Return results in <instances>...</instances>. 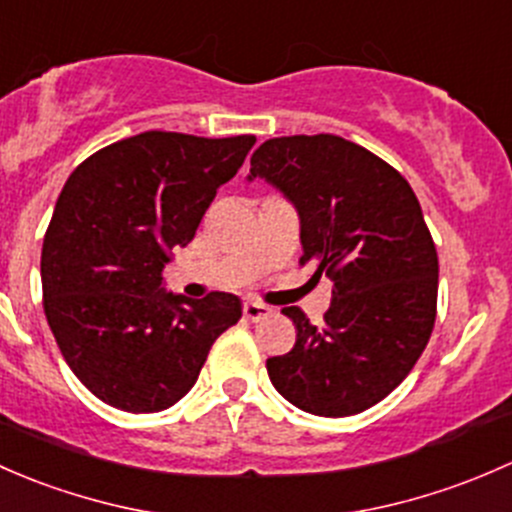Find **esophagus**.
I'll list each match as a JSON object with an SVG mask.
<instances>
[{"instance_id": "1", "label": "esophagus", "mask_w": 512, "mask_h": 512, "mask_svg": "<svg viewBox=\"0 0 512 512\" xmlns=\"http://www.w3.org/2000/svg\"><path fill=\"white\" fill-rule=\"evenodd\" d=\"M273 313V308L271 305H266V303H258V300H246L244 303V318H249V320H263V318H268V315Z\"/></svg>"}]
</instances>
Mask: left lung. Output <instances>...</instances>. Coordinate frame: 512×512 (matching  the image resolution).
Returning <instances> with one entry per match:
<instances>
[{
    "instance_id": "obj_1",
    "label": "left lung",
    "mask_w": 512,
    "mask_h": 512,
    "mask_svg": "<svg viewBox=\"0 0 512 512\" xmlns=\"http://www.w3.org/2000/svg\"><path fill=\"white\" fill-rule=\"evenodd\" d=\"M266 179L300 217V263L333 281L323 325L300 308L291 352L268 357L278 394L318 416L382 402L412 372L436 320L439 256L409 182L337 135L266 140L249 179Z\"/></svg>"
}]
</instances>
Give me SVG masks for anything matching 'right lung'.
Segmentation results:
<instances>
[{
  "mask_svg": "<svg viewBox=\"0 0 512 512\" xmlns=\"http://www.w3.org/2000/svg\"><path fill=\"white\" fill-rule=\"evenodd\" d=\"M254 142L147 130L98 150L63 184L41 249L44 313L100 402L133 414L172 407L239 323L236 295L167 293L162 268Z\"/></svg>",
  "mask_w": 512,
  "mask_h": 512,
  "instance_id": "1",
  "label": "right lung"
}]
</instances>
